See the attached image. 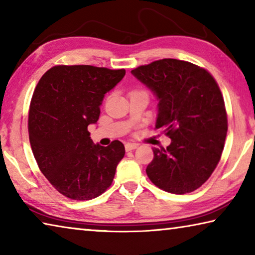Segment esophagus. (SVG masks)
Masks as SVG:
<instances>
[{
    "label": "esophagus",
    "instance_id": "obj_1",
    "mask_svg": "<svg viewBox=\"0 0 255 255\" xmlns=\"http://www.w3.org/2000/svg\"><path fill=\"white\" fill-rule=\"evenodd\" d=\"M137 147H138V144H133V143H127L126 145H125V148H126L127 152H129V150L136 149Z\"/></svg>",
    "mask_w": 255,
    "mask_h": 255
}]
</instances>
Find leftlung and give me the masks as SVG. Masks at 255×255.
Instances as JSON below:
<instances>
[{
    "instance_id": "left-lung-1",
    "label": "left lung",
    "mask_w": 255,
    "mask_h": 255,
    "mask_svg": "<svg viewBox=\"0 0 255 255\" xmlns=\"http://www.w3.org/2000/svg\"><path fill=\"white\" fill-rule=\"evenodd\" d=\"M131 74L156 97L155 127L171 138L153 148L146 173L159 189L175 195L195 191L221 159L227 132L225 103L210 73L184 60L164 58Z\"/></svg>"
}]
</instances>
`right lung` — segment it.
Segmentation results:
<instances>
[{
  "instance_id": "add662e5",
  "label": "right lung",
  "mask_w": 255,
  "mask_h": 255,
  "mask_svg": "<svg viewBox=\"0 0 255 255\" xmlns=\"http://www.w3.org/2000/svg\"><path fill=\"white\" fill-rule=\"evenodd\" d=\"M126 74L90 65H58L34 89L28 130L33 156L51 185L73 200L102 195L115 178L125 146L93 144L89 125L97 124L105 94Z\"/></svg>"
}]
</instances>
